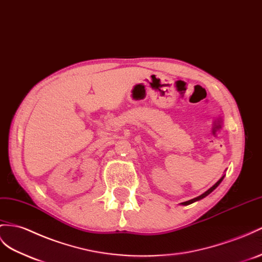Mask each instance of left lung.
<instances>
[{
    "label": "left lung",
    "instance_id": "left-lung-1",
    "mask_svg": "<svg viewBox=\"0 0 262 262\" xmlns=\"http://www.w3.org/2000/svg\"><path fill=\"white\" fill-rule=\"evenodd\" d=\"M223 179H224V177H221L219 180H218V182L216 183V184H214L212 187H211V188L210 189H208L206 192H204L203 193V195H200V196H198V197H196V198H193V199H191V200H188V201H185V203H182L183 205H189V204H192V203H195V201H197V200H200V199H203V198H205L206 196H208V195H209V193L212 191V190H214V189H216L217 188V187H218V185L221 183V182H223Z\"/></svg>",
    "mask_w": 262,
    "mask_h": 262
}]
</instances>
